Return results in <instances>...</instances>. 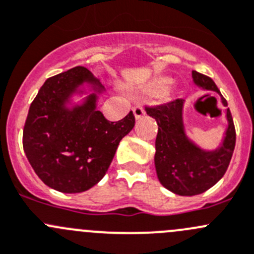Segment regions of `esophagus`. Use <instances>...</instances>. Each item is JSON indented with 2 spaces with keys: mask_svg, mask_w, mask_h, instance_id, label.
Here are the masks:
<instances>
[{
  "mask_svg": "<svg viewBox=\"0 0 254 254\" xmlns=\"http://www.w3.org/2000/svg\"><path fill=\"white\" fill-rule=\"evenodd\" d=\"M132 113H134L135 119H140L142 115H145V109L141 105H136V107L132 108Z\"/></svg>",
  "mask_w": 254,
  "mask_h": 254,
  "instance_id": "1",
  "label": "esophagus"
}]
</instances>
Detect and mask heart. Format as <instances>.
Segmentation results:
<instances>
[{
    "mask_svg": "<svg viewBox=\"0 0 254 254\" xmlns=\"http://www.w3.org/2000/svg\"><path fill=\"white\" fill-rule=\"evenodd\" d=\"M171 84V80L170 79H159V80H155L154 83H152L151 85H150V88H151L152 90H155V92H164L165 89H167V87Z\"/></svg>",
    "mask_w": 254,
    "mask_h": 254,
    "instance_id": "b5f03b06",
    "label": "heart"
}]
</instances>
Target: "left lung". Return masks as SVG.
Returning <instances> with one entry per match:
<instances>
[{
    "label": "left lung",
    "instance_id": "1",
    "mask_svg": "<svg viewBox=\"0 0 254 254\" xmlns=\"http://www.w3.org/2000/svg\"><path fill=\"white\" fill-rule=\"evenodd\" d=\"M192 79L197 87L220 94L223 107H227L210 77L192 70ZM184 103V99H175L145 110L159 125L154 159L159 181L176 195L195 196L211 189L225 175L235 150L236 130L230 109H226L228 125L221 145L215 150L201 149L185 131Z\"/></svg>",
    "mask_w": 254,
    "mask_h": 254
}]
</instances>
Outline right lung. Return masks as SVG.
Wrapping results in <instances>:
<instances>
[{
	"mask_svg": "<svg viewBox=\"0 0 254 254\" xmlns=\"http://www.w3.org/2000/svg\"><path fill=\"white\" fill-rule=\"evenodd\" d=\"M84 84L93 93L82 105L71 106L73 95L85 92ZM103 90L87 68L74 67L48 78L29 107L23 150L39 179L59 192H83L97 185L107 174L120 140L134 127L132 112L114 123L97 109Z\"/></svg>",
	"mask_w": 254,
	"mask_h": 254,
	"instance_id": "1",
	"label": "right lung"
}]
</instances>
